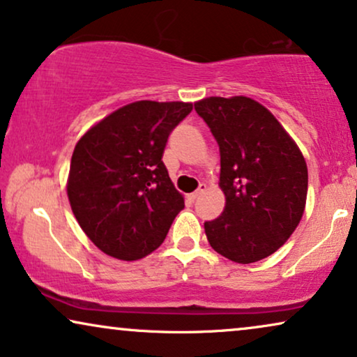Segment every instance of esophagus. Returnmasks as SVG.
<instances>
[{
	"instance_id": "34e87169",
	"label": "esophagus",
	"mask_w": 357,
	"mask_h": 357,
	"mask_svg": "<svg viewBox=\"0 0 357 357\" xmlns=\"http://www.w3.org/2000/svg\"><path fill=\"white\" fill-rule=\"evenodd\" d=\"M206 184H204V183H201V184H199V188H197V191H194L192 194H189V199H191V201H196V199L199 197V196H201V194L204 192V191H206Z\"/></svg>"
}]
</instances>
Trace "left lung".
Here are the masks:
<instances>
[{
	"label": "left lung",
	"instance_id": "8db88e82",
	"mask_svg": "<svg viewBox=\"0 0 357 357\" xmlns=\"http://www.w3.org/2000/svg\"><path fill=\"white\" fill-rule=\"evenodd\" d=\"M194 109L217 140L227 199L222 215L204 223L208 243L235 263L268 258L303 215L305 160L278 119L253 99L207 98Z\"/></svg>",
	"mask_w": 357,
	"mask_h": 357
}]
</instances>
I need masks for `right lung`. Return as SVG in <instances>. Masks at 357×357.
<instances>
[{"label": "right lung", "instance_id": "obj_1", "mask_svg": "<svg viewBox=\"0 0 357 357\" xmlns=\"http://www.w3.org/2000/svg\"><path fill=\"white\" fill-rule=\"evenodd\" d=\"M191 111L189 102L137 101L109 114L76 144L70 206L106 255L123 261L150 255L184 208L161 158L169 134Z\"/></svg>", "mask_w": 357, "mask_h": 357}]
</instances>
